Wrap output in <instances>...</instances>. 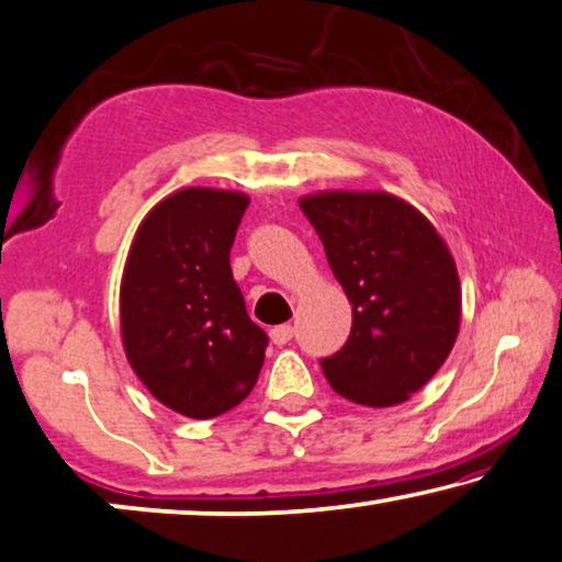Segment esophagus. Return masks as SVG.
Returning <instances> with one entry per match:
<instances>
[{
  "label": "esophagus",
  "instance_id": "obj_1",
  "mask_svg": "<svg viewBox=\"0 0 562 562\" xmlns=\"http://www.w3.org/2000/svg\"><path fill=\"white\" fill-rule=\"evenodd\" d=\"M292 336H295V328H292V326H274V328L270 330V338H272L274 346L290 344Z\"/></svg>",
  "mask_w": 562,
  "mask_h": 562
}]
</instances>
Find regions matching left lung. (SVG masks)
<instances>
[{"instance_id": "8db88e82", "label": "left lung", "mask_w": 562, "mask_h": 562, "mask_svg": "<svg viewBox=\"0 0 562 562\" xmlns=\"http://www.w3.org/2000/svg\"><path fill=\"white\" fill-rule=\"evenodd\" d=\"M351 303V336L323 374L341 397L392 407L436 376L461 328V280L448 244L415 205L384 191L300 199Z\"/></svg>"}]
</instances>
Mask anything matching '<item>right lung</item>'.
I'll list each match as a JSON object with an SVG mask.
<instances>
[{"label": "right lung", "mask_w": 562, "mask_h": 562, "mask_svg": "<svg viewBox=\"0 0 562 562\" xmlns=\"http://www.w3.org/2000/svg\"><path fill=\"white\" fill-rule=\"evenodd\" d=\"M249 195L180 188L142 218L120 284L124 353L165 407L209 420L257 384L267 334L249 318L228 251Z\"/></svg>", "instance_id": "obj_1"}]
</instances>
